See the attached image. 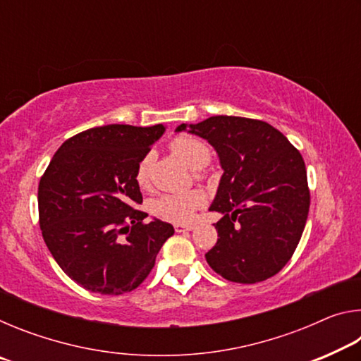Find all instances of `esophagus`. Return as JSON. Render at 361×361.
<instances>
[{
  "mask_svg": "<svg viewBox=\"0 0 361 361\" xmlns=\"http://www.w3.org/2000/svg\"><path fill=\"white\" fill-rule=\"evenodd\" d=\"M195 228L194 224H175L176 232H185V231H192Z\"/></svg>",
  "mask_w": 361,
  "mask_h": 361,
  "instance_id": "esophagus-1",
  "label": "esophagus"
}]
</instances>
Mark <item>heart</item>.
<instances>
[{
  "mask_svg": "<svg viewBox=\"0 0 361 361\" xmlns=\"http://www.w3.org/2000/svg\"><path fill=\"white\" fill-rule=\"evenodd\" d=\"M170 149L173 154L181 159L188 167L191 169H202L210 161V148L200 140L189 137V135H180L176 137L172 143H170ZM151 169H152V157L151 154H146L142 161L138 162L135 180L140 188L146 189L151 183ZM197 176L200 172L197 170ZM205 204V195L199 189H191L186 192H175V194H162L157 195L149 202V212L156 218L162 219V221L175 223V224H186L191 223L195 210Z\"/></svg>",
  "mask_w": 361,
  "mask_h": 361,
  "instance_id": "1",
  "label": "heart"
}]
</instances>
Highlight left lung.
I'll return each instance as SVG.
<instances>
[{"instance_id":"1","label":"left lung","mask_w":361,"mask_h":361,"mask_svg":"<svg viewBox=\"0 0 361 361\" xmlns=\"http://www.w3.org/2000/svg\"><path fill=\"white\" fill-rule=\"evenodd\" d=\"M218 152L224 173L212 212L218 242L205 259L223 279L256 283L290 261L307 219L310 192L304 159L282 132L258 119L212 116L181 124Z\"/></svg>"}]
</instances>
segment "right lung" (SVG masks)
I'll return each mask as SVG.
<instances>
[{
	"instance_id": "right-lung-1",
	"label": "right lung",
	"mask_w": 361,
	"mask_h": 361,
	"mask_svg": "<svg viewBox=\"0 0 361 361\" xmlns=\"http://www.w3.org/2000/svg\"><path fill=\"white\" fill-rule=\"evenodd\" d=\"M166 127L109 124L60 146L38 188L39 228L62 271L100 295L135 290L173 226L145 223L135 172Z\"/></svg>"
}]
</instances>
